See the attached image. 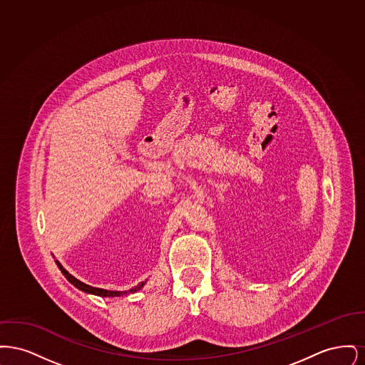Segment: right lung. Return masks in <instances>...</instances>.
<instances>
[{
    "label": "right lung",
    "mask_w": 365,
    "mask_h": 365,
    "mask_svg": "<svg viewBox=\"0 0 365 365\" xmlns=\"http://www.w3.org/2000/svg\"><path fill=\"white\" fill-rule=\"evenodd\" d=\"M56 264H57V267L60 268V271L63 272V275L70 280V283H72L76 289H79V290H82V292H85V293H88V294L98 295V297H120V295L135 293V292H138L139 289H142V287H143V284H145V282H142V283H139L138 286H135L134 289H131V290H128V292H112V290H104V289H98V287L88 286L86 283H83V282H81V280L73 278L67 269H64V268H63V265H61L58 261L56 260Z\"/></svg>",
    "instance_id": "obj_1"
}]
</instances>
